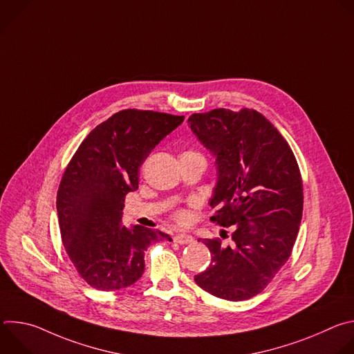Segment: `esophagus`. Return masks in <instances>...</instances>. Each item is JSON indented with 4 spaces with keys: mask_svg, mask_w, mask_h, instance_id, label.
<instances>
[{
    "mask_svg": "<svg viewBox=\"0 0 354 354\" xmlns=\"http://www.w3.org/2000/svg\"><path fill=\"white\" fill-rule=\"evenodd\" d=\"M174 242H178V243H182V245L192 243L193 242V236H190L187 234H176L174 236Z\"/></svg>",
    "mask_w": 354,
    "mask_h": 354,
    "instance_id": "esophagus-1",
    "label": "esophagus"
}]
</instances>
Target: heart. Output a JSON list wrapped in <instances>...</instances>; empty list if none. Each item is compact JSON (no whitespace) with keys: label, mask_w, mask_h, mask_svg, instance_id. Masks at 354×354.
I'll return each mask as SVG.
<instances>
[{"label":"heart","mask_w":354,"mask_h":354,"mask_svg":"<svg viewBox=\"0 0 354 354\" xmlns=\"http://www.w3.org/2000/svg\"><path fill=\"white\" fill-rule=\"evenodd\" d=\"M196 154H198L197 151L187 149V151H185V153H183L182 156H196ZM174 218H175L178 223H183V221L186 220V213H185V212H182V210H179V212H176V213L174 214Z\"/></svg>","instance_id":"b5f03b06"}]
</instances>
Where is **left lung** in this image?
<instances>
[{"label": "left lung", "instance_id": "8db88e82", "mask_svg": "<svg viewBox=\"0 0 354 354\" xmlns=\"http://www.w3.org/2000/svg\"><path fill=\"white\" fill-rule=\"evenodd\" d=\"M187 123L216 156L218 180L210 205L217 212L210 221L232 230L230 245L203 239L212 263L194 281L223 299L252 298L291 257L304 206L297 160L279 130L254 109L193 113Z\"/></svg>", "mask_w": 354, "mask_h": 354}]
</instances>
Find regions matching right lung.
I'll return each instance as SVG.
<instances>
[{"mask_svg":"<svg viewBox=\"0 0 354 354\" xmlns=\"http://www.w3.org/2000/svg\"><path fill=\"white\" fill-rule=\"evenodd\" d=\"M185 116L124 109L96 126L70 160L57 190L62 241L91 287L113 291L144 272V250L171 236L122 224L124 197L138 187L140 167Z\"/></svg>","mask_w":354,"mask_h":354,"instance_id":"obj_1","label":"right lung"}]
</instances>
